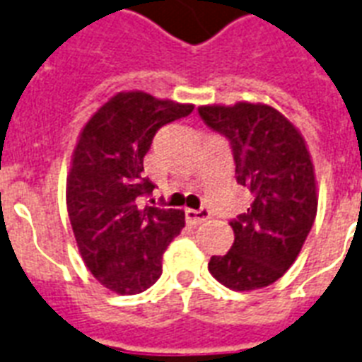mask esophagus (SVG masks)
Here are the masks:
<instances>
[{
	"label": "esophagus",
	"instance_id": "obj_1",
	"mask_svg": "<svg viewBox=\"0 0 362 362\" xmlns=\"http://www.w3.org/2000/svg\"><path fill=\"white\" fill-rule=\"evenodd\" d=\"M185 218H187V224H190V226H198V224H202V222H205L207 218H209V211L187 209L185 211Z\"/></svg>",
	"mask_w": 362,
	"mask_h": 362
}]
</instances>
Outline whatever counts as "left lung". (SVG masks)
<instances>
[{
    "mask_svg": "<svg viewBox=\"0 0 362 362\" xmlns=\"http://www.w3.org/2000/svg\"><path fill=\"white\" fill-rule=\"evenodd\" d=\"M198 114L226 136L237 183L252 196L247 213L230 222L233 245L211 258L209 273L230 290L265 288L296 262L316 218V175L305 138L267 104H213Z\"/></svg>",
    "mask_w": 362,
    "mask_h": 362,
    "instance_id": "obj_1",
    "label": "left lung"
}]
</instances>
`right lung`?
I'll return each instance as SVG.
<instances>
[{"instance_id": "1", "label": "right lung", "mask_w": 362, "mask_h": 362, "mask_svg": "<svg viewBox=\"0 0 362 362\" xmlns=\"http://www.w3.org/2000/svg\"><path fill=\"white\" fill-rule=\"evenodd\" d=\"M192 110L144 91L117 93L80 132L66 177V211L83 263L115 293L151 288L163 274L164 250L183 230V211L138 202L155 189L141 173L153 138Z\"/></svg>"}]
</instances>
